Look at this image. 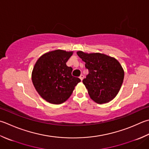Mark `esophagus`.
I'll use <instances>...</instances> for the list:
<instances>
[{
  "label": "esophagus",
  "mask_w": 149,
  "mask_h": 149,
  "mask_svg": "<svg viewBox=\"0 0 149 149\" xmlns=\"http://www.w3.org/2000/svg\"><path fill=\"white\" fill-rule=\"evenodd\" d=\"M79 78H80V79L81 80V81H83V78H84V75H83V74H81L80 76H79Z\"/></svg>",
  "instance_id": "1"
}]
</instances>
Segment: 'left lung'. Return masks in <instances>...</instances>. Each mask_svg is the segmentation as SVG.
<instances>
[{"instance_id":"obj_1","label":"left lung","mask_w":149,"mask_h":149,"mask_svg":"<svg viewBox=\"0 0 149 149\" xmlns=\"http://www.w3.org/2000/svg\"><path fill=\"white\" fill-rule=\"evenodd\" d=\"M85 62L88 74L83 80L92 100L100 104L107 103L114 98L120 90L124 71L116 59L100 53L77 52Z\"/></svg>"}]
</instances>
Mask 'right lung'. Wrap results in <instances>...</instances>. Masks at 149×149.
I'll return each mask as SVG.
<instances>
[{
	"instance_id": "1",
	"label": "right lung",
	"mask_w": 149,
	"mask_h": 149,
	"mask_svg": "<svg viewBox=\"0 0 149 149\" xmlns=\"http://www.w3.org/2000/svg\"><path fill=\"white\" fill-rule=\"evenodd\" d=\"M72 54V52L61 49L49 52L42 55L34 66L32 82L39 94L49 103H64L81 81L72 76V68L66 65Z\"/></svg>"
}]
</instances>
